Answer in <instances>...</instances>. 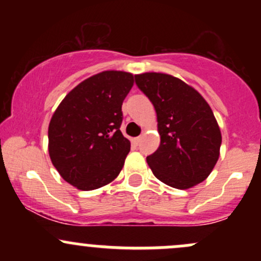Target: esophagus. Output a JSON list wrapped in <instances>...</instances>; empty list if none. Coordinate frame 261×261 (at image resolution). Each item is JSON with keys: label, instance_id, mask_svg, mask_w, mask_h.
I'll use <instances>...</instances> for the list:
<instances>
[{"label": "esophagus", "instance_id": "34e87169", "mask_svg": "<svg viewBox=\"0 0 261 261\" xmlns=\"http://www.w3.org/2000/svg\"><path fill=\"white\" fill-rule=\"evenodd\" d=\"M141 139H142V137H141V136H137L136 139H135V143H136V145H139L140 141H141Z\"/></svg>", "mask_w": 261, "mask_h": 261}]
</instances>
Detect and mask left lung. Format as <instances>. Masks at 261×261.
Masks as SVG:
<instances>
[{"label":"left lung","mask_w":261,"mask_h":261,"mask_svg":"<svg viewBox=\"0 0 261 261\" xmlns=\"http://www.w3.org/2000/svg\"><path fill=\"white\" fill-rule=\"evenodd\" d=\"M157 113L161 145L147 157L154 176L175 189L205 180L216 166L221 130L207 101L196 89L167 73L135 74Z\"/></svg>","instance_id":"8db88e82"}]
</instances>
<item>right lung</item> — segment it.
<instances>
[{"label":"right lung","instance_id":"right-lung-1","mask_svg":"<svg viewBox=\"0 0 261 261\" xmlns=\"http://www.w3.org/2000/svg\"><path fill=\"white\" fill-rule=\"evenodd\" d=\"M134 74L103 71L68 93L49 124V154L60 175L80 190L113 181L130 152L120 131L121 106Z\"/></svg>","mask_w":261,"mask_h":261}]
</instances>
